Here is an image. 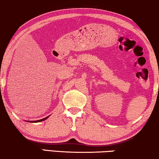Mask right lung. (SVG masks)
Listing matches in <instances>:
<instances>
[{
	"instance_id": "add662e5",
	"label": "right lung",
	"mask_w": 159,
	"mask_h": 159,
	"mask_svg": "<svg viewBox=\"0 0 159 159\" xmlns=\"http://www.w3.org/2000/svg\"><path fill=\"white\" fill-rule=\"evenodd\" d=\"M48 117H49V116H47V117H45V118H44V119H40V120H37V121H27V122H40V121H44V120H45V119H47L48 118Z\"/></svg>"
}]
</instances>
